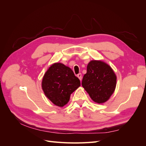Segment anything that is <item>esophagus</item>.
Returning <instances> with one entry per match:
<instances>
[{
	"label": "esophagus",
	"instance_id": "obj_1",
	"mask_svg": "<svg viewBox=\"0 0 146 146\" xmlns=\"http://www.w3.org/2000/svg\"><path fill=\"white\" fill-rule=\"evenodd\" d=\"M77 77L79 78V80H82V74H78L77 75Z\"/></svg>",
	"mask_w": 146,
	"mask_h": 146
}]
</instances>
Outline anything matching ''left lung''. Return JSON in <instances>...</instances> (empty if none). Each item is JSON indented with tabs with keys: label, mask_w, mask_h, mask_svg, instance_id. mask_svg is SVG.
Masks as SVG:
<instances>
[{
	"label": "left lung",
	"mask_w": 146,
	"mask_h": 146,
	"mask_svg": "<svg viewBox=\"0 0 146 146\" xmlns=\"http://www.w3.org/2000/svg\"><path fill=\"white\" fill-rule=\"evenodd\" d=\"M117 77L111 66L102 60H91L87 66L82 85L94 102L102 104L115 91Z\"/></svg>",
	"instance_id": "obj_1"
}]
</instances>
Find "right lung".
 <instances>
[{
	"label": "right lung",
	"mask_w": 146,
	"mask_h": 146,
	"mask_svg": "<svg viewBox=\"0 0 146 146\" xmlns=\"http://www.w3.org/2000/svg\"><path fill=\"white\" fill-rule=\"evenodd\" d=\"M80 86L72 70L61 63H53L42 77L41 87L46 98L59 107L68 103L70 96Z\"/></svg>",
	"instance_id": "add662e5"
}]
</instances>
